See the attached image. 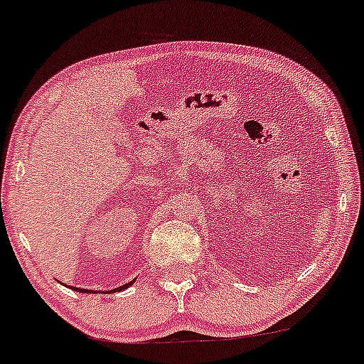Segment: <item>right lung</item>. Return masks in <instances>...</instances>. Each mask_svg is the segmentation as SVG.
Here are the masks:
<instances>
[{
  "label": "right lung",
  "instance_id": "add662e5",
  "mask_svg": "<svg viewBox=\"0 0 364 364\" xmlns=\"http://www.w3.org/2000/svg\"><path fill=\"white\" fill-rule=\"evenodd\" d=\"M133 282H135V281H132V282H128V284H123V286L116 287V289H112V291H123V289H127V287L132 286ZM75 291H82V292H95V291H90V289H80V287H75Z\"/></svg>",
  "mask_w": 364,
  "mask_h": 364
}]
</instances>
